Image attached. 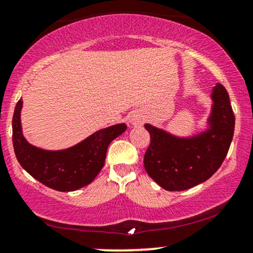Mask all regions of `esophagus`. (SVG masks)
<instances>
[{"label": "esophagus", "mask_w": 253, "mask_h": 253, "mask_svg": "<svg viewBox=\"0 0 253 253\" xmlns=\"http://www.w3.org/2000/svg\"><path fill=\"white\" fill-rule=\"evenodd\" d=\"M129 121H130V124L134 125V126H141V125L145 123V118L141 113H138V112H135L134 114L130 115V120Z\"/></svg>", "instance_id": "1"}]
</instances>
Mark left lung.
<instances>
[{"label": "left lung", "mask_w": 253, "mask_h": 253, "mask_svg": "<svg viewBox=\"0 0 253 253\" xmlns=\"http://www.w3.org/2000/svg\"><path fill=\"white\" fill-rule=\"evenodd\" d=\"M211 128L191 139H179L145 125L150 133L144 166L148 175L167 191H184L211 178L221 166L234 132V113L226 88L217 84Z\"/></svg>", "instance_id": "left-lung-1"}]
</instances>
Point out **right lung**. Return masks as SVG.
Listing matches in <instances>:
<instances>
[{"mask_svg": "<svg viewBox=\"0 0 253 253\" xmlns=\"http://www.w3.org/2000/svg\"><path fill=\"white\" fill-rule=\"evenodd\" d=\"M22 99L15 106L13 145L20 165L33 178L61 192H71L87 186L105 165L108 145L126 130L125 124L94 133L74 147L65 151H44L27 142L21 130Z\"/></svg>", "mask_w": 253, "mask_h": 253, "instance_id": "right-lung-1", "label": "right lung"}]
</instances>
